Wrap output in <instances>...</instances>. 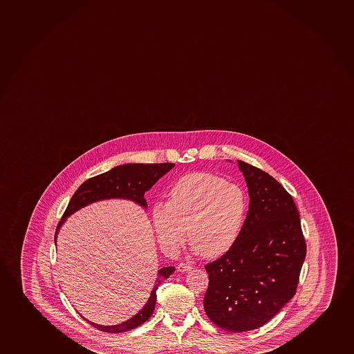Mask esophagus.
Instances as JSON below:
<instances>
[{"mask_svg": "<svg viewBox=\"0 0 354 354\" xmlns=\"http://www.w3.org/2000/svg\"><path fill=\"white\" fill-rule=\"evenodd\" d=\"M177 269H178V272H190V270H192V266H190V264L179 263L178 267H177Z\"/></svg>", "mask_w": 354, "mask_h": 354, "instance_id": "34e87169", "label": "esophagus"}]
</instances>
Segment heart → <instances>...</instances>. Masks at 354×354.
Segmentation results:
<instances>
[{
	"label": "heart",
	"instance_id": "heart-1",
	"mask_svg": "<svg viewBox=\"0 0 354 354\" xmlns=\"http://www.w3.org/2000/svg\"><path fill=\"white\" fill-rule=\"evenodd\" d=\"M169 198L152 205L164 250L177 252L187 229L192 250L207 257H222L240 239L248 214V196L240 185L212 172H192L171 185Z\"/></svg>",
	"mask_w": 354,
	"mask_h": 354
}]
</instances>
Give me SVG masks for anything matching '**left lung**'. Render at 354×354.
I'll return each instance as SVG.
<instances>
[{
  "instance_id": "obj_1",
  "label": "left lung",
  "mask_w": 354,
  "mask_h": 354,
  "mask_svg": "<svg viewBox=\"0 0 354 354\" xmlns=\"http://www.w3.org/2000/svg\"><path fill=\"white\" fill-rule=\"evenodd\" d=\"M237 162L248 187V214L235 245L205 266L203 305L221 328L247 332L272 320L295 295L306 241L285 187L267 172Z\"/></svg>"
}]
</instances>
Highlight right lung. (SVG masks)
Segmentation results:
<instances>
[{
	"label": "right lung",
	"mask_w": 354,
	"mask_h": 354,
	"mask_svg": "<svg viewBox=\"0 0 354 354\" xmlns=\"http://www.w3.org/2000/svg\"><path fill=\"white\" fill-rule=\"evenodd\" d=\"M175 167L174 162H160V164H124L107 171L105 174L95 176L87 179L82 183L75 194L72 196L68 205L66 207L62 218L57 224V232L54 241H57V234L59 227L65 222L66 218L73 212L79 210L80 207H86L88 204L109 198H125L133 201L142 207H147V201L144 198L145 192L150 190L160 177ZM175 272V267H165L159 269L158 277L156 280L155 288L152 289L150 297L145 306L138 313L131 317L127 322L114 326L97 325L94 322H88L95 328L107 332V333H120L127 332L130 329L137 328L138 326L149 320L156 307V290L162 281L170 277Z\"/></svg>",
	"instance_id": "right-lung-1"
}]
</instances>
